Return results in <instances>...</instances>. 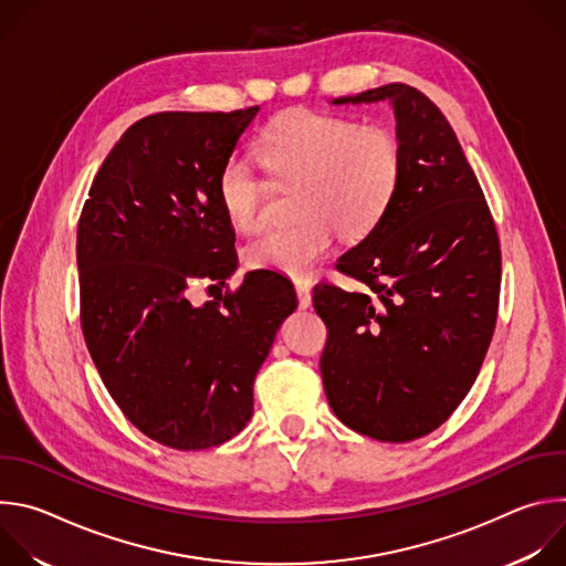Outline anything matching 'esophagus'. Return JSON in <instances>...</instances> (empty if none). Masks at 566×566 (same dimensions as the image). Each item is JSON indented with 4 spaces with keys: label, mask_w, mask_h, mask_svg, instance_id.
Listing matches in <instances>:
<instances>
[{
    "label": "esophagus",
    "mask_w": 566,
    "mask_h": 566,
    "mask_svg": "<svg viewBox=\"0 0 566 566\" xmlns=\"http://www.w3.org/2000/svg\"><path fill=\"white\" fill-rule=\"evenodd\" d=\"M295 291H297L300 308H308V306H311V286H308V282L297 280V282H295Z\"/></svg>",
    "instance_id": "1"
}]
</instances>
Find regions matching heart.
I'll return each instance as SVG.
<instances>
[{"label":"heart","instance_id":"heart-1","mask_svg":"<svg viewBox=\"0 0 566 566\" xmlns=\"http://www.w3.org/2000/svg\"><path fill=\"white\" fill-rule=\"evenodd\" d=\"M273 188L295 186L293 226L266 228L244 247L253 269L306 277L327 253L334 228L343 237L367 232L389 206L400 175L396 136L347 116L295 109L275 118L255 145ZM271 187L247 160L230 158L219 172L217 197L237 230H253Z\"/></svg>","mask_w":566,"mask_h":566}]
</instances>
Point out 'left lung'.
Segmentation results:
<instances>
[{
  "mask_svg": "<svg viewBox=\"0 0 566 566\" xmlns=\"http://www.w3.org/2000/svg\"><path fill=\"white\" fill-rule=\"evenodd\" d=\"M389 103L400 147L394 197L338 269L365 291L317 284L329 338L319 358L334 415L402 443L437 430L470 391L489 352L502 253L479 181L441 109L391 83L332 105Z\"/></svg>",
  "mask_w": 566,
  "mask_h": 566,
  "instance_id": "left-lung-1",
  "label": "left lung"
}]
</instances>
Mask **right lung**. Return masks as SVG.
Returning <instances> with one entry per match:
<instances>
[{"instance_id": "obj_1", "label": "right lung", "mask_w": 566, "mask_h": 566, "mask_svg": "<svg viewBox=\"0 0 566 566\" xmlns=\"http://www.w3.org/2000/svg\"><path fill=\"white\" fill-rule=\"evenodd\" d=\"M258 112L140 118L107 154L77 223L87 349L123 415L175 450L221 446L247 428L255 376L297 306L277 273H249L203 306L186 295L237 269L217 179Z\"/></svg>"}]
</instances>
